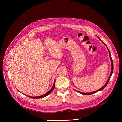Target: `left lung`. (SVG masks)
<instances>
[{
    "label": "left lung",
    "instance_id": "8db88e82",
    "mask_svg": "<svg viewBox=\"0 0 122 122\" xmlns=\"http://www.w3.org/2000/svg\"><path fill=\"white\" fill-rule=\"evenodd\" d=\"M98 38H99V39L101 41V40L100 39V38L99 37H98ZM105 46H106L107 47V49H108V51H109V56H110V59H111V74H110V76H109V78H108V80H107V82H106V84H105V85L103 86V87H102L101 88H100V89H99L98 90H97V91H95V92H91V93H82V92H79V91H76V90H75V91H76V92H79V93H81V94H84V95H90V94H93V93H96V92H99V91H102V90H103V89L106 87V86H107V85L108 84V82H109V80H110V78H111V75H112V73H113V60H112V58H111V55H110V51H109V49L108 48V47H107V46H106V44H105L104 43H103Z\"/></svg>",
    "mask_w": 122,
    "mask_h": 122
}]
</instances>
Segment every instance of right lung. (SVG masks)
Returning a JSON list of instances; mask_svg holds the SVG:
<instances>
[{
  "instance_id": "1",
  "label": "right lung",
  "mask_w": 122,
  "mask_h": 122,
  "mask_svg": "<svg viewBox=\"0 0 122 122\" xmlns=\"http://www.w3.org/2000/svg\"><path fill=\"white\" fill-rule=\"evenodd\" d=\"M55 81H54V84H53V86L52 87V88H51L50 90L49 91H48L47 92H46V93H45V94H43V95H41V96H38V97H30V96H29V95H27V96H28V97H29L31 98H43V97H46L47 95H48L49 94H50V93L52 92V91H53V89H54V87H55ZM18 92H19V91H18Z\"/></svg>"
}]
</instances>
